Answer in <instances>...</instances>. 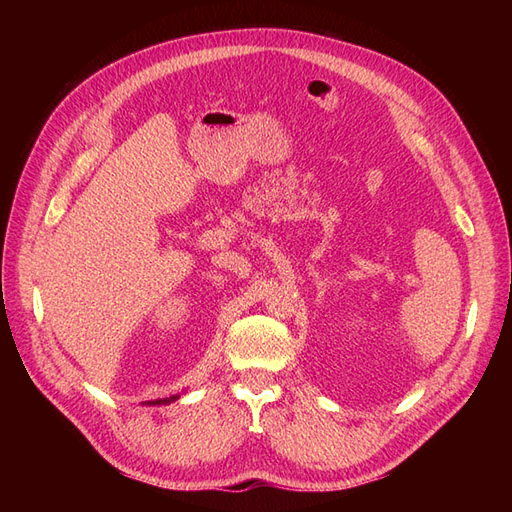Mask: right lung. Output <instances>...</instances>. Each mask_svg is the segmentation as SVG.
<instances>
[{
    "label": "right lung",
    "mask_w": 512,
    "mask_h": 512,
    "mask_svg": "<svg viewBox=\"0 0 512 512\" xmlns=\"http://www.w3.org/2000/svg\"><path fill=\"white\" fill-rule=\"evenodd\" d=\"M175 399H179V395L166 397V399H153V401H145V404H147V406H162V404H173Z\"/></svg>",
    "instance_id": "add662e5"
}]
</instances>
